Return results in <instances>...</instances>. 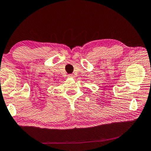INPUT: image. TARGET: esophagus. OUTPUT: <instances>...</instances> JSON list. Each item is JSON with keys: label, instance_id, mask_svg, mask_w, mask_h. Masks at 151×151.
<instances>
[{"label": "esophagus", "instance_id": "esophagus-1", "mask_svg": "<svg viewBox=\"0 0 151 151\" xmlns=\"http://www.w3.org/2000/svg\"><path fill=\"white\" fill-rule=\"evenodd\" d=\"M68 77H70V78H75V75H68Z\"/></svg>", "mask_w": 151, "mask_h": 151}]
</instances>
